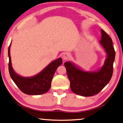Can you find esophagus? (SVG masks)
Returning a JSON list of instances; mask_svg holds the SVG:
<instances>
[{
    "label": "esophagus",
    "mask_w": 123,
    "mask_h": 123,
    "mask_svg": "<svg viewBox=\"0 0 123 123\" xmlns=\"http://www.w3.org/2000/svg\"><path fill=\"white\" fill-rule=\"evenodd\" d=\"M71 56V54L70 53L68 52L65 53L63 55V59L65 60H68L70 59Z\"/></svg>",
    "instance_id": "esophagus-1"
}]
</instances>
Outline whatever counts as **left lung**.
Returning a JSON list of instances; mask_svg holds the SVG:
<instances>
[{
	"instance_id": "obj_1",
	"label": "left lung",
	"mask_w": 123,
	"mask_h": 123,
	"mask_svg": "<svg viewBox=\"0 0 123 123\" xmlns=\"http://www.w3.org/2000/svg\"><path fill=\"white\" fill-rule=\"evenodd\" d=\"M101 46L106 53V58L102 68L93 71H86L74 63L66 62L64 66L70 81L73 92L81 96L90 97L98 93L107 84L112 76L115 51L111 38L101 30Z\"/></svg>"
}]
</instances>
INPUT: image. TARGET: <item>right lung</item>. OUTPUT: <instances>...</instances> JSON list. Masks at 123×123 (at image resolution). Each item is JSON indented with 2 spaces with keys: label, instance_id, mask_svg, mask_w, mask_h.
<instances>
[{
  "label": "right lung",
  "instance_id": "1",
  "mask_svg": "<svg viewBox=\"0 0 123 123\" xmlns=\"http://www.w3.org/2000/svg\"><path fill=\"white\" fill-rule=\"evenodd\" d=\"M11 45V43L8 49L9 58L8 70L13 81L19 89L25 94L39 95L46 93L50 89L51 81L56 70L63 63L62 58H59L53 60L35 76L30 77H22L17 74L12 68L10 55Z\"/></svg>",
  "mask_w": 123,
  "mask_h": 123
}]
</instances>
